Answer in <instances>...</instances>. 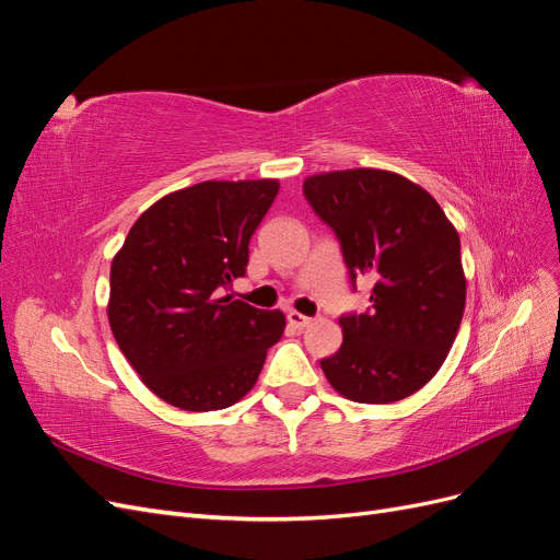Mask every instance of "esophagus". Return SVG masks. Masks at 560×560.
<instances>
[{
    "label": "esophagus",
    "instance_id": "esophagus-1",
    "mask_svg": "<svg viewBox=\"0 0 560 560\" xmlns=\"http://www.w3.org/2000/svg\"><path fill=\"white\" fill-rule=\"evenodd\" d=\"M287 322H290V325H292L294 329H306L313 319L306 317V315L296 313V311H290V313H287Z\"/></svg>",
    "mask_w": 560,
    "mask_h": 560
}]
</instances>
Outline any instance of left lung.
I'll return each instance as SVG.
<instances>
[{
    "label": "left lung",
    "instance_id": "1",
    "mask_svg": "<svg viewBox=\"0 0 560 560\" xmlns=\"http://www.w3.org/2000/svg\"><path fill=\"white\" fill-rule=\"evenodd\" d=\"M348 268L374 280L364 313L338 317L343 343L319 362L327 381L360 404H389L425 385L460 329V238L439 202L401 175L358 167L303 182Z\"/></svg>",
    "mask_w": 560,
    "mask_h": 560
}]
</instances>
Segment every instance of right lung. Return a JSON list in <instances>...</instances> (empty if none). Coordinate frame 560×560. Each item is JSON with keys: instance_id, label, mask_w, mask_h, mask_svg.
<instances>
[{"instance_id": "add662e5", "label": "right lung", "mask_w": 560, "mask_h": 560, "mask_svg": "<svg viewBox=\"0 0 560 560\" xmlns=\"http://www.w3.org/2000/svg\"><path fill=\"white\" fill-rule=\"evenodd\" d=\"M276 179L200 182L154 202L112 261L109 325L144 385L184 411H219L257 383L284 315L222 296L247 273Z\"/></svg>"}]
</instances>
